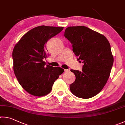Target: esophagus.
I'll list each match as a JSON object with an SVG mask.
<instances>
[{
    "label": "esophagus",
    "instance_id": "34e87169",
    "mask_svg": "<svg viewBox=\"0 0 125 125\" xmlns=\"http://www.w3.org/2000/svg\"><path fill=\"white\" fill-rule=\"evenodd\" d=\"M64 71H65V73H68V72L70 71V70L69 69H65Z\"/></svg>",
    "mask_w": 125,
    "mask_h": 125
}]
</instances>
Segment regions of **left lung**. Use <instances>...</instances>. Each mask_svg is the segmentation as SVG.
<instances>
[{"instance_id":"obj_1","label":"left lung","mask_w":125,"mask_h":125,"mask_svg":"<svg viewBox=\"0 0 125 125\" xmlns=\"http://www.w3.org/2000/svg\"><path fill=\"white\" fill-rule=\"evenodd\" d=\"M64 36L73 45L77 60L84 63L82 71L71 70L76 76L70 85L71 93L83 99L93 97L102 90L110 76L114 62L110 43L103 35L82 26L67 27Z\"/></svg>"}]
</instances>
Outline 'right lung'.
Returning a JSON list of instances; mask_svg holds the SVG:
<instances>
[{
    "mask_svg": "<svg viewBox=\"0 0 125 125\" xmlns=\"http://www.w3.org/2000/svg\"><path fill=\"white\" fill-rule=\"evenodd\" d=\"M64 27L41 26L23 35L13 49L14 73L22 87L30 94L42 97L52 89L64 69L46 65V45Z\"/></svg>",
    "mask_w": 125,
    "mask_h": 125,
    "instance_id": "obj_1",
    "label": "right lung"
}]
</instances>
